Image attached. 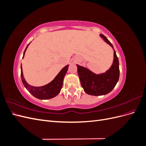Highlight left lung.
<instances>
[{"instance_id":"8db88e82","label":"left lung","mask_w":146,"mask_h":146,"mask_svg":"<svg viewBox=\"0 0 146 146\" xmlns=\"http://www.w3.org/2000/svg\"><path fill=\"white\" fill-rule=\"evenodd\" d=\"M100 36L114 50L112 44L104 35L100 34ZM119 60L114 50L113 64L105 73L96 74L88 69L77 64L81 85L86 93L91 96H102L111 92L119 80Z\"/></svg>"}]
</instances>
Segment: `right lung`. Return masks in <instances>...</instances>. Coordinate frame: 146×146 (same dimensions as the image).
Listing matches in <instances>:
<instances>
[{
    "label": "right lung",
    "instance_id": "right-lung-1",
    "mask_svg": "<svg viewBox=\"0 0 146 146\" xmlns=\"http://www.w3.org/2000/svg\"><path fill=\"white\" fill-rule=\"evenodd\" d=\"M29 45V44H28L27 47L25 48L23 58H24L25 52L26 50H27ZM68 67L69 65L66 66L65 67H64L60 70V72L55 77L54 80L50 82L49 83L47 84V85L44 86L36 87L30 85L29 84L25 81L23 76V70H22V65H21V80L25 88L29 91L31 94L35 97V98L41 100L52 99L60 93V92L63 86L64 77L65 76L66 72L68 71Z\"/></svg>",
    "mask_w": 146,
    "mask_h": 146
}]
</instances>
